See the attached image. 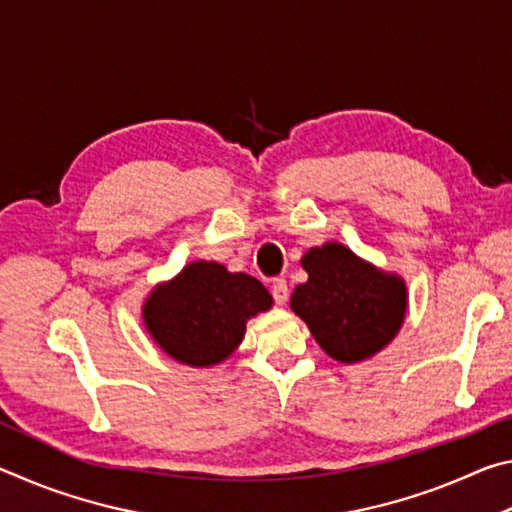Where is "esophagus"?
<instances>
[{
	"mask_svg": "<svg viewBox=\"0 0 512 512\" xmlns=\"http://www.w3.org/2000/svg\"><path fill=\"white\" fill-rule=\"evenodd\" d=\"M271 293H273V300L277 305H284V302L289 300V284L284 277H275L273 284H271Z\"/></svg>",
	"mask_w": 512,
	"mask_h": 512,
	"instance_id": "esophagus-1",
	"label": "esophagus"
}]
</instances>
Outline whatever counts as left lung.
I'll use <instances>...</instances> for the list:
<instances>
[{"label":"left lung","instance_id":"8db88e82","mask_svg":"<svg viewBox=\"0 0 512 512\" xmlns=\"http://www.w3.org/2000/svg\"><path fill=\"white\" fill-rule=\"evenodd\" d=\"M309 280L296 287L291 309L320 348L343 363L368 359L402 327L406 287L341 244L311 248L302 257Z\"/></svg>","mask_w":512,"mask_h":512}]
</instances>
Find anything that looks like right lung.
Listing matches in <instances>:
<instances>
[{
    "mask_svg": "<svg viewBox=\"0 0 512 512\" xmlns=\"http://www.w3.org/2000/svg\"><path fill=\"white\" fill-rule=\"evenodd\" d=\"M271 305V293L255 277L228 273L216 262H194L151 293L144 323L169 357L187 366H212L244 339L246 320Z\"/></svg>",
    "mask_w": 512,
    "mask_h": 512,
    "instance_id": "add662e5",
    "label": "right lung"
}]
</instances>
